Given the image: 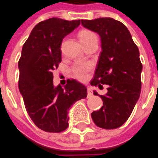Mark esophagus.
<instances>
[{
    "label": "esophagus",
    "instance_id": "1",
    "mask_svg": "<svg viewBox=\"0 0 158 158\" xmlns=\"http://www.w3.org/2000/svg\"><path fill=\"white\" fill-rule=\"evenodd\" d=\"M87 95H88V97H90L92 95V90H91V88L90 87H88L87 88Z\"/></svg>",
    "mask_w": 158,
    "mask_h": 158
}]
</instances>
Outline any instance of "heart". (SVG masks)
I'll use <instances>...</instances> for the list:
<instances>
[{"label":"heart","instance_id":"1","mask_svg":"<svg viewBox=\"0 0 158 158\" xmlns=\"http://www.w3.org/2000/svg\"><path fill=\"white\" fill-rule=\"evenodd\" d=\"M79 37L80 42L82 43V44H85L87 42L93 39H98V37L96 36V34L92 31H90L89 30H83L79 33ZM90 64L84 63V62H77V63L73 67V73L77 79L80 80H84L87 77V73L90 71Z\"/></svg>","mask_w":158,"mask_h":158}]
</instances>
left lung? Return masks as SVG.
I'll use <instances>...</instances> for the list:
<instances>
[{
    "mask_svg": "<svg viewBox=\"0 0 158 158\" xmlns=\"http://www.w3.org/2000/svg\"><path fill=\"white\" fill-rule=\"evenodd\" d=\"M81 24L101 38L102 52L90 85L99 88L108 85V92L100 96L103 105L93 111L91 117L101 128H117L128 119L140 96L142 64L139 48L128 29L112 18L82 19ZM94 94L99 96L97 91Z\"/></svg>",
    "mask_w": 158,
    "mask_h": 158,
    "instance_id": "1",
    "label": "left lung"
}]
</instances>
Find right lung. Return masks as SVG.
I'll return each instance as SVG.
<instances>
[{"mask_svg": "<svg viewBox=\"0 0 158 158\" xmlns=\"http://www.w3.org/2000/svg\"><path fill=\"white\" fill-rule=\"evenodd\" d=\"M80 25V19L51 18L38 23L23 45L19 60V89L26 111L38 128L60 133L68 128V110L87 97L86 87L75 79L55 86L53 70L61 61L63 38Z\"/></svg>", "mask_w": 158, "mask_h": 158, "instance_id": "1", "label": "right lung"}]
</instances>
